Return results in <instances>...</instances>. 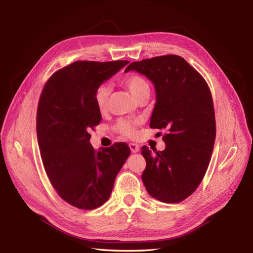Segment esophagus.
<instances>
[{
    "instance_id": "34e87169",
    "label": "esophagus",
    "mask_w": 253,
    "mask_h": 253,
    "mask_svg": "<svg viewBox=\"0 0 253 253\" xmlns=\"http://www.w3.org/2000/svg\"><path fill=\"white\" fill-rule=\"evenodd\" d=\"M128 147H129V149H131L132 153H137L139 151V145L136 144V143H129Z\"/></svg>"
}]
</instances>
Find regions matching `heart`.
<instances>
[{
	"mask_svg": "<svg viewBox=\"0 0 253 253\" xmlns=\"http://www.w3.org/2000/svg\"><path fill=\"white\" fill-rule=\"evenodd\" d=\"M124 83L127 86L132 95L137 100L143 94L150 91L148 82L138 75H128L124 79ZM111 94V87L109 84H102L99 86L95 93V103L99 111H104L108 106L109 97ZM117 131L126 136H133L135 134V126L129 120H119L117 124Z\"/></svg>",
	"mask_w": 253,
	"mask_h": 253,
	"instance_id": "1",
	"label": "heart"
}]
</instances>
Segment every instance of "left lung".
I'll use <instances>...</instances> for the list:
<instances>
[{"label":"left lung","instance_id":"left-lung-1","mask_svg":"<svg viewBox=\"0 0 253 253\" xmlns=\"http://www.w3.org/2000/svg\"><path fill=\"white\" fill-rule=\"evenodd\" d=\"M145 76L155 87L150 126L167 129L164 151L141 148L147 166L141 175L148 193L176 204L200 186L215 141V116L208 84L187 61L167 55L133 62L126 73Z\"/></svg>","mask_w":253,"mask_h":253}]
</instances>
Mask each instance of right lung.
Wrapping results in <instances>:
<instances>
[{"label": "right lung", "mask_w": 253, "mask_h": 253, "mask_svg": "<svg viewBox=\"0 0 253 253\" xmlns=\"http://www.w3.org/2000/svg\"><path fill=\"white\" fill-rule=\"evenodd\" d=\"M128 62L77 61L53 74L41 94L37 136L45 171L60 197L79 209L108 202L131 153L124 142L98 151L89 142L101 121L96 90Z\"/></svg>", "instance_id": "add662e5"}]
</instances>
